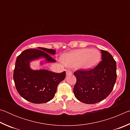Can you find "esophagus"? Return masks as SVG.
<instances>
[{
  "label": "esophagus",
  "mask_w": 130,
  "mask_h": 130,
  "mask_svg": "<svg viewBox=\"0 0 130 130\" xmlns=\"http://www.w3.org/2000/svg\"><path fill=\"white\" fill-rule=\"evenodd\" d=\"M72 74V72L70 71V70H67V72H66V74H67V76H69V75H71Z\"/></svg>",
  "instance_id": "obj_1"
}]
</instances>
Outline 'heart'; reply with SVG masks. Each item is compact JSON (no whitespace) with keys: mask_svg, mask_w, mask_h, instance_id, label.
I'll return each instance as SVG.
<instances>
[{"mask_svg":"<svg viewBox=\"0 0 130 130\" xmlns=\"http://www.w3.org/2000/svg\"><path fill=\"white\" fill-rule=\"evenodd\" d=\"M100 58V53L98 50L83 49L63 55L62 61L68 67L77 66L81 70H88L98 64Z\"/></svg>","mask_w":130,"mask_h":130,"instance_id":"1","label":"heart"}]
</instances>
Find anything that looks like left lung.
<instances>
[{
  "instance_id": "8db88e82",
  "label": "left lung",
  "mask_w": 130,
  "mask_h": 130,
  "mask_svg": "<svg viewBox=\"0 0 130 130\" xmlns=\"http://www.w3.org/2000/svg\"><path fill=\"white\" fill-rule=\"evenodd\" d=\"M101 51L102 61L95 68L74 73L77 79L74 94L85 104H94L105 99L112 91L116 82V61L109 52Z\"/></svg>"
}]
</instances>
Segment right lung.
Masks as SVG:
<instances>
[{
  "mask_svg": "<svg viewBox=\"0 0 130 130\" xmlns=\"http://www.w3.org/2000/svg\"><path fill=\"white\" fill-rule=\"evenodd\" d=\"M56 50L38 47L24 50L17 57L14 70V81L18 92L25 100L35 104L45 103L53 99L59 83L64 80L65 72L56 73L45 69L32 70L30 62L44 58L43 63L56 62L50 56Z\"/></svg>",
  "mask_w": 130,
  "mask_h": 130,
  "instance_id": "right-lung-1",
  "label": "right lung"
}]
</instances>
